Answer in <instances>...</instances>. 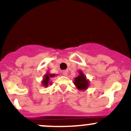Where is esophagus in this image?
I'll use <instances>...</instances> for the list:
<instances>
[{
  "label": "esophagus",
  "mask_w": 131,
  "mask_h": 131,
  "mask_svg": "<svg viewBox=\"0 0 131 131\" xmlns=\"http://www.w3.org/2000/svg\"><path fill=\"white\" fill-rule=\"evenodd\" d=\"M68 70H64L63 72V75H64V76H67L68 75Z\"/></svg>",
  "instance_id": "obj_1"
}]
</instances>
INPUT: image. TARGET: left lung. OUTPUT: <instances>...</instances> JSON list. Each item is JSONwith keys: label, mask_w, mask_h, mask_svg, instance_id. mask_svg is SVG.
<instances>
[{"label": "left lung", "mask_w": 131, "mask_h": 131, "mask_svg": "<svg viewBox=\"0 0 131 131\" xmlns=\"http://www.w3.org/2000/svg\"><path fill=\"white\" fill-rule=\"evenodd\" d=\"M79 75L77 77L75 78L73 83L77 88L79 89V90L84 91L88 89L89 84V81L86 79V76L81 70L79 71Z\"/></svg>", "instance_id": "obj_1"}]
</instances>
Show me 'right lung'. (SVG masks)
I'll list each match as a JSON object with an SVG mask.
<instances>
[{"label":"right lung","mask_w":131,"mask_h":131,"mask_svg":"<svg viewBox=\"0 0 131 131\" xmlns=\"http://www.w3.org/2000/svg\"><path fill=\"white\" fill-rule=\"evenodd\" d=\"M54 76H55V74H50L49 73V72H47V74H46V75H44V78H43L42 82L43 86L47 87L48 86L49 84H51V83L52 82L49 83L50 79H51V77H54Z\"/></svg>","instance_id":"obj_1"}]
</instances>
